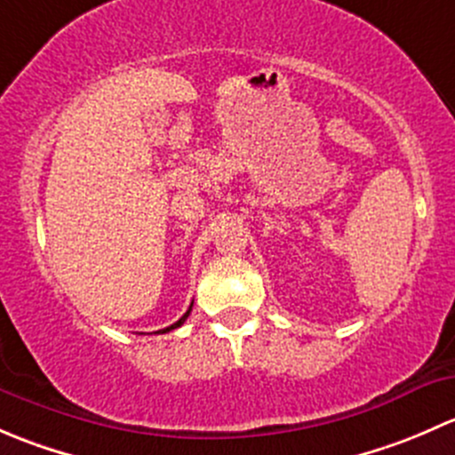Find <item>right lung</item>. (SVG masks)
<instances>
[{
  "label": "right lung",
  "instance_id": "obj_1",
  "mask_svg": "<svg viewBox=\"0 0 455 455\" xmlns=\"http://www.w3.org/2000/svg\"><path fill=\"white\" fill-rule=\"evenodd\" d=\"M191 306H194V304H191ZM191 306H189V310H187V313H185V315H182V316H180V319H178V321H176V323H173V325H169V328H164V330H158V332H160V334H164V332H169V330H176V328H180V325H182V323H185V321H187V316H189V315H191Z\"/></svg>",
  "mask_w": 455,
  "mask_h": 455
}]
</instances>
